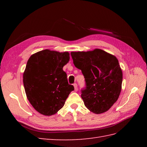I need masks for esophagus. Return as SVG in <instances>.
<instances>
[{
  "mask_svg": "<svg viewBox=\"0 0 147 147\" xmlns=\"http://www.w3.org/2000/svg\"><path fill=\"white\" fill-rule=\"evenodd\" d=\"M73 86L74 87V90H75L76 92H77L78 90V86H77V84L76 83H74L73 84Z\"/></svg>",
  "mask_w": 147,
  "mask_h": 147,
  "instance_id": "esophagus-1",
  "label": "esophagus"
}]
</instances>
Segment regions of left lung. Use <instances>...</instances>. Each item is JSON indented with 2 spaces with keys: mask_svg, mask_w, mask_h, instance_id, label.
Listing matches in <instances>:
<instances>
[{
  "mask_svg": "<svg viewBox=\"0 0 147 147\" xmlns=\"http://www.w3.org/2000/svg\"><path fill=\"white\" fill-rule=\"evenodd\" d=\"M71 54L85 78L86 89L82 92L84 104L96 114L107 112L117 100L122 88L123 72L117 59L99 49Z\"/></svg>",
  "mask_w": 147,
  "mask_h": 147,
  "instance_id": "left-lung-1",
  "label": "left lung"
}]
</instances>
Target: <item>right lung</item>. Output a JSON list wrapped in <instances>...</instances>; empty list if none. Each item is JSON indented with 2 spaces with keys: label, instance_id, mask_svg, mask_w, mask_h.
I'll return each instance as SVG.
<instances>
[{
  "label": "right lung",
  "instance_id": "1",
  "mask_svg": "<svg viewBox=\"0 0 147 147\" xmlns=\"http://www.w3.org/2000/svg\"><path fill=\"white\" fill-rule=\"evenodd\" d=\"M69 59L68 52L49 49L29 58L23 73L24 90L28 100L39 113L48 116L56 114L74 90L63 71Z\"/></svg>",
  "mask_w": 147,
  "mask_h": 147
}]
</instances>
